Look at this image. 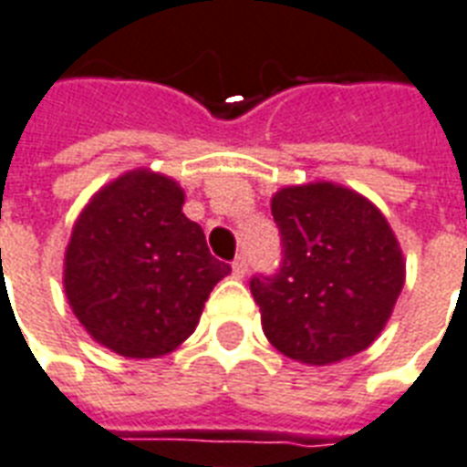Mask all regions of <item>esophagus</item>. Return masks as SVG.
Segmentation results:
<instances>
[{"mask_svg": "<svg viewBox=\"0 0 467 467\" xmlns=\"http://www.w3.org/2000/svg\"><path fill=\"white\" fill-rule=\"evenodd\" d=\"M231 268H234V275H236V278H244L248 271L246 254H238L236 258H234V263H231Z\"/></svg>", "mask_w": 467, "mask_h": 467, "instance_id": "1", "label": "esophagus"}]
</instances>
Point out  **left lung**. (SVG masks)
Returning a JSON list of instances; mask_svg holds the SVG:
<instances>
[{
  "label": "left lung",
  "instance_id": "left-lung-1",
  "mask_svg": "<svg viewBox=\"0 0 467 467\" xmlns=\"http://www.w3.org/2000/svg\"><path fill=\"white\" fill-rule=\"evenodd\" d=\"M271 212L280 263L248 283L265 337L305 364L367 349L404 287V255L387 219L364 196L329 182L280 189Z\"/></svg>",
  "mask_w": 467,
  "mask_h": 467
}]
</instances>
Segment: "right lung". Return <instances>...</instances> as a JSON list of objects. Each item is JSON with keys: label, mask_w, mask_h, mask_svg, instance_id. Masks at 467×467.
Wrapping results in <instances>:
<instances>
[{"label": "right lung", "mask_w": 467, "mask_h": 467, "mask_svg": "<svg viewBox=\"0 0 467 467\" xmlns=\"http://www.w3.org/2000/svg\"><path fill=\"white\" fill-rule=\"evenodd\" d=\"M177 182L130 171L105 187L73 226L66 296L80 325L122 357H160L194 332L229 263L209 254L182 213Z\"/></svg>", "instance_id": "add662e5"}]
</instances>
